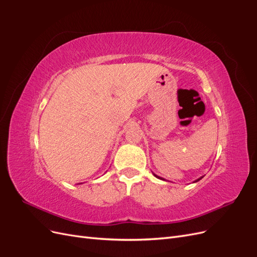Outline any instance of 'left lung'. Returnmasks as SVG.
<instances>
[{
	"label": "left lung",
	"instance_id": "1",
	"mask_svg": "<svg viewBox=\"0 0 257 257\" xmlns=\"http://www.w3.org/2000/svg\"><path fill=\"white\" fill-rule=\"evenodd\" d=\"M153 175H154L155 177H157V178L161 179V180H165V179H164V178H162V177H160V176H158V175H155L154 173H153ZM203 178H204V176H203V177H200V178H198V179H196V180H195V181H194V182H197V181H199V180H200V179H203Z\"/></svg>",
	"mask_w": 257,
	"mask_h": 257
}]
</instances>
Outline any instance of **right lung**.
<instances>
[{
	"label": "right lung",
	"instance_id": "right-lung-1",
	"mask_svg": "<svg viewBox=\"0 0 257 257\" xmlns=\"http://www.w3.org/2000/svg\"><path fill=\"white\" fill-rule=\"evenodd\" d=\"M79 184H80V183H79Z\"/></svg>",
	"mask_w": 257,
	"mask_h": 257
}]
</instances>
